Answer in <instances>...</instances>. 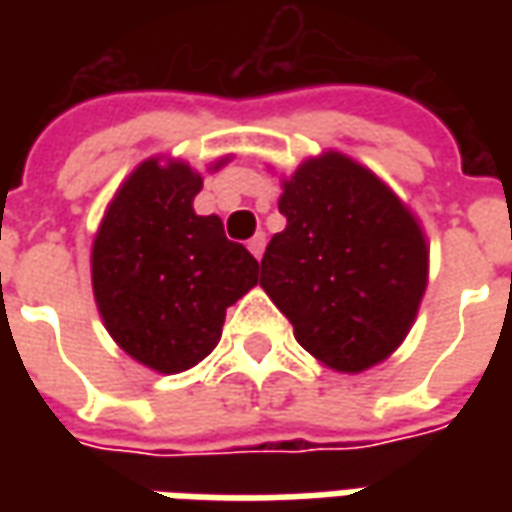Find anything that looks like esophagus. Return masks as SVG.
Here are the masks:
<instances>
[{
    "mask_svg": "<svg viewBox=\"0 0 512 512\" xmlns=\"http://www.w3.org/2000/svg\"><path fill=\"white\" fill-rule=\"evenodd\" d=\"M249 252H252V255L257 257V260H260V257H263V249H266V235L263 233H257L255 238H249Z\"/></svg>",
    "mask_w": 512,
    "mask_h": 512,
    "instance_id": "obj_1",
    "label": "esophagus"
}]
</instances>
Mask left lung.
Wrapping results in <instances>:
<instances>
[{
	"label": "left lung",
	"mask_w": 512,
	"mask_h": 512,
	"mask_svg": "<svg viewBox=\"0 0 512 512\" xmlns=\"http://www.w3.org/2000/svg\"><path fill=\"white\" fill-rule=\"evenodd\" d=\"M285 230L260 260V285L304 351L340 373L386 359L414 323L428 282L417 219L343 153L304 161L285 180Z\"/></svg>",
	"instance_id": "obj_1"
}]
</instances>
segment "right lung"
Masks as SVG:
<instances>
[{
	"label": "right lung",
	"mask_w": 512,
	"mask_h": 512,
	"mask_svg": "<svg viewBox=\"0 0 512 512\" xmlns=\"http://www.w3.org/2000/svg\"><path fill=\"white\" fill-rule=\"evenodd\" d=\"M222 164V161H219ZM202 178L150 158L131 172L93 244V293L115 343L158 373L189 370L222 337L224 310L257 285L260 263L197 216Z\"/></svg>",
	"instance_id": "obj_1"
}]
</instances>
